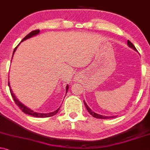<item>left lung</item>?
I'll return each instance as SVG.
<instances>
[{
	"label": "left lung",
	"instance_id": "obj_1",
	"mask_svg": "<svg viewBox=\"0 0 150 150\" xmlns=\"http://www.w3.org/2000/svg\"><path fill=\"white\" fill-rule=\"evenodd\" d=\"M127 45H128V46L129 48H131V49H134V51H137L136 48H135V46H134L132 43L130 42L129 40L127 41ZM83 103H84V105H85V107H86V109H87L88 113L91 114V115H92L93 117H95V118H98V119H111V118H115V117H117V116H104V115H101V114L95 113L94 112H93V111L91 110V109L88 107V105L86 104V103L85 102V101H83Z\"/></svg>",
	"mask_w": 150,
	"mask_h": 150
}]
</instances>
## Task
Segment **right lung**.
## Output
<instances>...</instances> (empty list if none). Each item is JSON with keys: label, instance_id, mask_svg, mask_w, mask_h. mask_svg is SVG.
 Listing matches in <instances>:
<instances>
[{"label": "right lung", "instance_id": "obj_1", "mask_svg": "<svg viewBox=\"0 0 150 150\" xmlns=\"http://www.w3.org/2000/svg\"><path fill=\"white\" fill-rule=\"evenodd\" d=\"M39 32H40L39 30H33V31L30 32V33H28V34L27 35V36H25V38H23V40H22V41H21V42H22V41H25V40H27V39H28V38H31V37H33V36H36L37 34H38V33H39ZM20 43H19V44H20ZM18 45L15 48V49H14L13 53V56L14 53H15L16 50V49L18 48ZM8 86H9V88H10V91H11V96H12L13 99V100H14V101H15V103L17 104L18 107L20 108L21 110L23 112H24V113H25V114H28V115H30V116H32V117H41V118H44V117H52V116L55 115V114H56L58 113V112H59V109H60V107H59V109H56V111H54V112H50V113H39V112H34V111H33V110H32V109H29V108L27 107L26 106H25V105H24V104H22V103L20 101L18 100L16 96L15 95H14L13 92V91H12V89H11V86H10V82H8ZM68 89H69V85H67V86H66V94H67V91H68Z\"/></svg>", "mask_w": 150, "mask_h": 150}]
</instances>
